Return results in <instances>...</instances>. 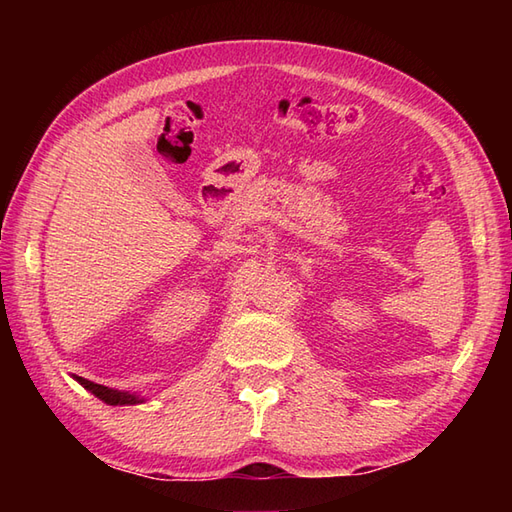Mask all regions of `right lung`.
<instances>
[{
  "instance_id": "right-lung-1",
  "label": "right lung",
  "mask_w": 512,
  "mask_h": 512,
  "mask_svg": "<svg viewBox=\"0 0 512 512\" xmlns=\"http://www.w3.org/2000/svg\"><path fill=\"white\" fill-rule=\"evenodd\" d=\"M79 383L92 391V394L96 398H101L103 402H107V405H136V402H140V398H136L134 394H127V391H116V389H110V387H103V385H96L92 383V380L88 378H81V376H74Z\"/></svg>"
}]
</instances>
